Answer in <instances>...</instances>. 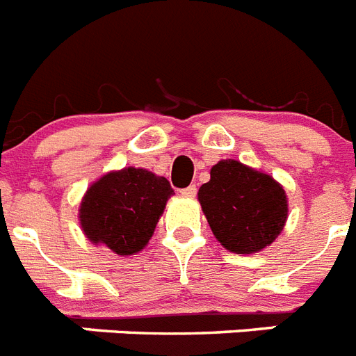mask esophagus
Listing matches in <instances>:
<instances>
[{
  "label": "esophagus",
  "mask_w": 356,
  "mask_h": 356,
  "mask_svg": "<svg viewBox=\"0 0 356 356\" xmlns=\"http://www.w3.org/2000/svg\"><path fill=\"white\" fill-rule=\"evenodd\" d=\"M180 195L187 196V198H195V196H196V185H189V187L181 189Z\"/></svg>",
  "instance_id": "obj_1"
}]
</instances>
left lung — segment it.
I'll list each match as a JSON object with an SVG mask.
<instances>
[{"mask_svg": "<svg viewBox=\"0 0 356 356\" xmlns=\"http://www.w3.org/2000/svg\"><path fill=\"white\" fill-rule=\"evenodd\" d=\"M211 231L238 254L262 251L280 234L287 218L282 185L236 160H222L211 169V180L198 191Z\"/></svg>", "mask_w": 356, "mask_h": 356, "instance_id": "1", "label": "left lung"}]
</instances>
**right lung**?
I'll use <instances>...</instances> for the list:
<instances>
[{
	"mask_svg": "<svg viewBox=\"0 0 356 356\" xmlns=\"http://www.w3.org/2000/svg\"><path fill=\"white\" fill-rule=\"evenodd\" d=\"M175 195L163 176L125 167L92 184L79 205V224L90 242L116 254H134L151 240L167 200Z\"/></svg>",
	"mask_w": 356,
	"mask_h": 356,
	"instance_id": "right-lung-1",
	"label": "right lung"
}]
</instances>
